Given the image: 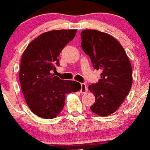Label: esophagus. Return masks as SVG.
I'll use <instances>...</instances> for the list:
<instances>
[{
	"instance_id": "esophagus-1",
	"label": "esophagus",
	"mask_w": 150,
	"mask_h": 150,
	"mask_svg": "<svg viewBox=\"0 0 150 150\" xmlns=\"http://www.w3.org/2000/svg\"><path fill=\"white\" fill-rule=\"evenodd\" d=\"M88 89H87V86L84 83H82L81 84V89H80V93H86L87 92Z\"/></svg>"
}]
</instances>
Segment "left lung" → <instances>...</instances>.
I'll use <instances>...</instances> for the list:
<instances>
[{"label": "left lung", "mask_w": 150, "mask_h": 150, "mask_svg": "<svg viewBox=\"0 0 150 150\" xmlns=\"http://www.w3.org/2000/svg\"><path fill=\"white\" fill-rule=\"evenodd\" d=\"M81 46L89 56L93 68L102 70L100 78L90 84L95 96L90 107L99 116H108L117 110L132 86V67L123 47L114 37L97 30L81 32Z\"/></svg>", "instance_id": "obj_1"}]
</instances>
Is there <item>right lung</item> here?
<instances>
[{
  "mask_svg": "<svg viewBox=\"0 0 150 150\" xmlns=\"http://www.w3.org/2000/svg\"><path fill=\"white\" fill-rule=\"evenodd\" d=\"M77 30H54L29 43L21 59L19 81L28 108L34 114L50 120L64 107L66 95L81 89L79 82L63 80L52 73L59 65V54L74 38Z\"/></svg>",
  "mask_w": 150,
  "mask_h": 150,
  "instance_id": "1",
  "label": "right lung"
}]
</instances>
